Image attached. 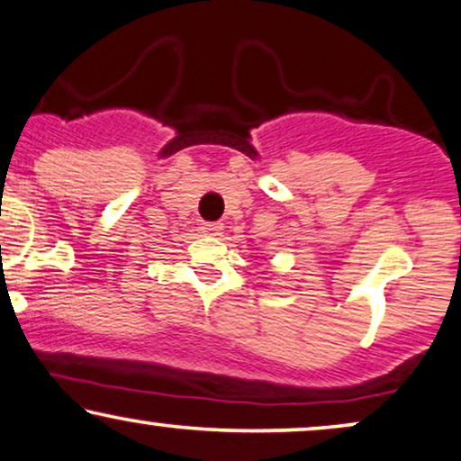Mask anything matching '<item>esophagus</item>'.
Wrapping results in <instances>:
<instances>
[{
	"mask_svg": "<svg viewBox=\"0 0 461 461\" xmlns=\"http://www.w3.org/2000/svg\"><path fill=\"white\" fill-rule=\"evenodd\" d=\"M201 229H203L205 235H220V230H222V224H220V222H203Z\"/></svg>",
	"mask_w": 461,
	"mask_h": 461,
	"instance_id": "1",
	"label": "esophagus"
}]
</instances>
